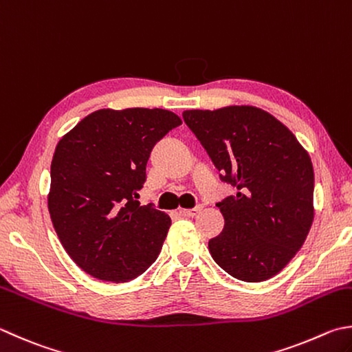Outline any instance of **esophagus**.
Instances as JSON below:
<instances>
[{
  "label": "esophagus",
  "mask_w": 352,
  "mask_h": 352,
  "mask_svg": "<svg viewBox=\"0 0 352 352\" xmlns=\"http://www.w3.org/2000/svg\"><path fill=\"white\" fill-rule=\"evenodd\" d=\"M201 210H202V205H197V207H195V208H181V210H179V213H181L182 216L193 217V216H196Z\"/></svg>",
  "instance_id": "obj_1"
}]
</instances>
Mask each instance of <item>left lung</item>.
Listing matches in <instances>:
<instances>
[{
	"label": "left lung",
	"instance_id": "obj_1",
	"mask_svg": "<svg viewBox=\"0 0 352 352\" xmlns=\"http://www.w3.org/2000/svg\"><path fill=\"white\" fill-rule=\"evenodd\" d=\"M184 121L208 151L236 196L217 204L222 233L211 257L230 276L263 282L287 267L314 219V170L288 127L253 105L185 110Z\"/></svg>",
	"mask_w": 352,
	"mask_h": 352
}]
</instances>
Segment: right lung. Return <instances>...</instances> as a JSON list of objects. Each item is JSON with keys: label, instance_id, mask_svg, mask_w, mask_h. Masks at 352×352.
Masks as SVG:
<instances>
[{"label": "right lung", "instance_id": "add662e5", "mask_svg": "<svg viewBox=\"0 0 352 352\" xmlns=\"http://www.w3.org/2000/svg\"><path fill=\"white\" fill-rule=\"evenodd\" d=\"M181 124L164 109H101L59 139L47 207L59 242L87 274L130 282L161 253L171 219L136 199L151 148Z\"/></svg>", "mask_w": 352, "mask_h": 352}]
</instances>
